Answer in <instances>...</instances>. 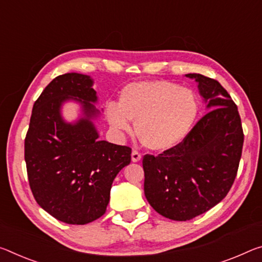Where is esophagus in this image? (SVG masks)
<instances>
[{"label":"esophagus","instance_id":"esophagus-1","mask_svg":"<svg viewBox=\"0 0 262 262\" xmlns=\"http://www.w3.org/2000/svg\"><path fill=\"white\" fill-rule=\"evenodd\" d=\"M141 160V154L138 150L132 151V161L133 162H139Z\"/></svg>","mask_w":262,"mask_h":262}]
</instances>
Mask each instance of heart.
<instances>
[{
    "mask_svg": "<svg viewBox=\"0 0 262 262\" xmlns=\"http://www.w3.org/2000/svg\"><path fill=\"white\" fill-rule=\"evenodd\" d=\"M199 112L193 91L168 80L132 82L122 90L120 102L108 101L105 116L119 134L135 133L140 142L154 151L176 148L189 135Z\"/></svg>",
    "mask_w": 262,
    "mask_h": 262,
    "instance_id": "1",
    "label": "heart"
}]
</instances>
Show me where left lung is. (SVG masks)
<instances>
[{
	"label": "left lung",
	"instance_id": "1",
	"mask_svg": "<svg viewBox=\"0 0 262 262\" xmlns=\"http://www.w3.org/2000/svg\"><path fill=\"white\" fill-rule=\"evenodd\" d=\"M194 79L209 112L176 148L144 155V194L156 212L185 222L212 209L226 197L238 171L244 133L238 108L214 79Z\"/></svg>",
	"mask_w": 262,
	"mask_h": 262
}]
</instances>
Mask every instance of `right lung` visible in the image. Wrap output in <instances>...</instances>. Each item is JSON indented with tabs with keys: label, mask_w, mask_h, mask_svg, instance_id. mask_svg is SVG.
<instances>
[{
	"label": "right lung",
	"mask_w": 262,
	"mask_h": 262,
	"mask_svg": "<svg viewBox=\"0 0 262 262\" xmlns=\"http://www.w3.org/2000/svg\"><path fill=\"white\" fill-rule=\"evenodd\" d=\"M81 105L82 115L68 123L65 102ZM97 92L86 74L65 73L45 87L34 103L24 142L29 184L41 209L58 221L84 225L100 218L110 203L112 183L130 163L132 149L99 140L93 120Z\"/></svg>",
	"instance_id": "right-lung-1"
}]
</instances>
